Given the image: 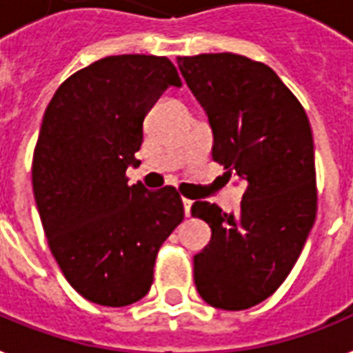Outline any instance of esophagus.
Instances as JSON below:
<instances>
[{
    "mask_svg": "<svg viewBox=\"0 0 353 353\" xmlns=\"http://www.w3.org/2000/svg\"><path fill=\"white\" fill-rule=\"evenodd\" d=\"M192 199H187V198H183V209H185V214L190 216V209H192Z\"/></svg>",
    "mask_w": 353,
    "mask_h": 353,
    "instance_id": "obj_1",
    "label": "esophagus"
}]
</instances>
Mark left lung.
<instances>
[{
  "instance_id": "left-lung-1",
  "label": "left lung",
  "mask_w": 353,
  "mask_h": 353,
  "mask_svg": "<svg viewBox=\"0 0 353 353\" xmlns=\"http://www.w3.org/2000/svg\"><path fill=\"white\" fill-rule=\"evenodd\" d=\"M177 65L209 117L212 159L245 187L236 214L209 201L192 205L212 231L194 256V282L207 304L240 312L279 290L315 223L312 126L265 63L214 52L177 57Z\"/></svg>"
}]
</instances>
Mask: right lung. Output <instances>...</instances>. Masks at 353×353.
<instances>
[{
  "label": "right lung",
  "mask_w": 353,
  "mask_h": 353,
  "mask_svg": "<svg viewBox=\"0 0 353 353\" xmlns=\"http://www.w3.org/2000/svg\"><path fill=\"white\" fill-rule=\"evenodd\" d=\"M181 79L166 57L119 54L71 74L43 115L32 190L52 256L90 302L121 307L154 282L155 256L183 221L174 187L128 185L150 108Z\"/></svg>",
  "instance_id": "right-lung-1"
}]
</instances>
